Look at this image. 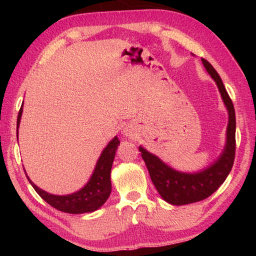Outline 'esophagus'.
I'll return each instance as SVG.
<instances>
[{
	"label": "esophagus",
	"instance_id": "obj_1",
	"mask_svg": "<svg viewBox=\"0 0 256 256\" xmlns=\"http://www.w3.org/2000/svg\"><path fill=\"white\" fill-rule=\"evenodd\" d=\"M128 132H126V136H128Z\"/></svg>",
	"mask_w": 256,
	"mask_h": 256
}]
</instances>
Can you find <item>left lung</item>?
Wrapping results in <instances>:
<instances>
[{"label": "left lung", "instance_id": "left-lung-1", "mask_svg": "<svg viewBox=\"0 0 256 256\" xmlns=\"http://www.w3.org/2000/svg\"><path fill=\"white\" fill-rule=\"evenodd\" d=\"M202 63L218 86L228 112L226 144L219 157L204 170L196 172H184L168 166L159 157L149 152L142 146H138L154 188H157L160 196L172 206L190 204L209 198L227 178L235 159L236 118L232 102L228 96L222 78L214 66L204 58H202Z\"/></svg>", "mask_w": 256, "mask_h": 256}]
</instances>
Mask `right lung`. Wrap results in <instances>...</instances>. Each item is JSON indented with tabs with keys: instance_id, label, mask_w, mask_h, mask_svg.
<instances>
[{
	"instance_id": "right-lung-1",
	"label": "right lung",
	"mask_w": 256,
	"mask_h": 256,
	"mask_svg": "<svg viewBox=\"0 0 256 256\" xmlns=\"http://www.w3.org/2000/svg\"><path fill=\"white\" fill-rule=\"evenodd\" d=\"M22 106L20 108L18 120H16V130H19L20 120L21 116H22ZM118 146L120 141L118 136L112 138V140L110 141V144L102 150L100 157L98 158L89 180L86 182L84 188L74 193L66 194V196H55V194H50L38 188L36 184H34L30 180L28 176L27 178L42 200L46 201L55 209L72 214L94 212L98 210L110 198V194L112 192L110 172Z\"/></svg>"
}]
</instances>
